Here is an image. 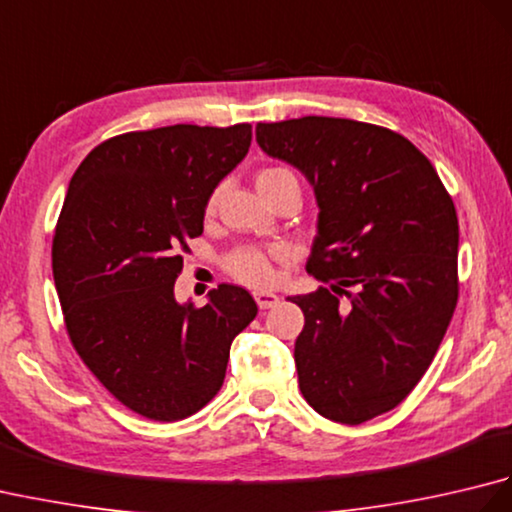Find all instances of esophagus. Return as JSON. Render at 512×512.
Returning <instances> with one entry per match:
<instances>
[{
  "label": "esophagus",
  "instance_id": "1",
  "mask_svg": "<svg viewBox=\"0 0 512 512\" xmlns=\"http://www.w3.org/2000/svg\"><path fill=\"white\" fill-rule=\"evenodd\" d=\"M255 301L259 310H268V308H275L279 303V297L273 295V292H255Z\"/></svg>",
  "mask_w": 512,
  "mask_h": 512
}]
</instances>
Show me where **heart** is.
Segmentation results:
<instances>
[{
	"label": "heart",
	"instance_id": "b5f03b06",
	"mask_svg": "<svg viewBox=\"0 0 512 512\" xmlns=\"http://www.w3.org/2000/svg\"><path fill=\"white\" fill-rule=\"evenodd\" d=\"M295 180L292 171L286 167H264L257 171L255 187L262 193V198L268 202L281 189V184ZM297 182V180H295ZM215 195L206 202V213H213ZM284 255V250H262L257 246H239L226 255L224 266L237 281L250 288H266L275 281V266L273 259Z\"/></svg>",
	"mask_w": 512,
	"mask_h": 512
}]
</instances>
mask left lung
I'll list each match as a JSON object with an SVG mask.
<instances>
[{"label": "left lung", "instance_id": "obj_1", "mask_svg": "<svg viewBox=\"0 0 512 512\" xmlns=\"http://www.w3.org/2000/svg\"><path fill=\"white\" fill-rule=\"evenodd\" d=\"M257 143L310 180L319 202L299 387L323 418L361 424L420 383L458 303V213L405 136L350 118L259 123ZM346 301H342V297Z\"/></svg>", "mask_w": 512, "mask_h": 512}]
</instances>
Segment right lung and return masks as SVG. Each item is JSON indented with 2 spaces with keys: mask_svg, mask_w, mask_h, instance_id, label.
I'll list each match as a JSON object with an SVG mask.
<instances>
[{
  "mask_svg": "<svg viewBox=\"0 0 512 512\" xmlns=\"http://www.w3.org/2000/svg\"><path fill=\"white\" fill-rule=\"evenodd\" d=\"M253 127L171 125L96 145L74 171L52 237V275L81 361L138 416L176 422L220 391L248 290L195 308L173 297L204 206L248 154Z\"/></svg>",
  "mask_w": 512,
  "mask_h": 512,
  "instance_id": "right-lung-1",
  "label": "right lung"
}]
</instances>
